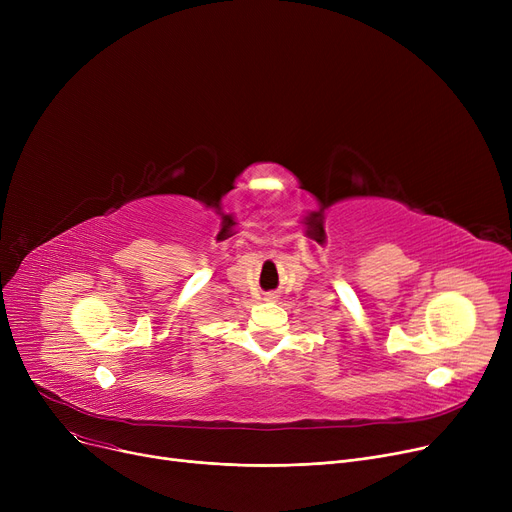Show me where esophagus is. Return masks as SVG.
<instances>
[{
    "label": "esophagus",
    "mask_w": 512,
    "mask_h": 512,
    "mask_svg": "<svg viewBox=\"0 0 512 512\" xmlns=\"http://www.w3.org/2000/svg\"><path fill=\"white\" fill-rule=\"evenodd\" d=\"M267 299H276V297H272V294H267Z\"/></svg>",
    "instance_id": "esophagus-1"
}]
</instances>
